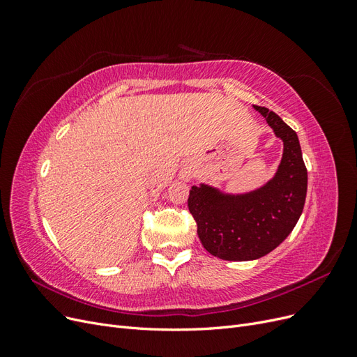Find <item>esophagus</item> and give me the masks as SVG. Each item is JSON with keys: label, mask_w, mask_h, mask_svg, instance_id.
<instances>
[{"label": "esophagus", "mask_w": 357, "mask_h": 357, "mask_svg": "<svg viewBox=\"0 0 357 357\" xmlns=\"http://www.w3.org/2000/svg\"><path fill=\"white\" fill-rule=\"evenodd\" d=\"M190 178H192V176L189 174V172H185V174H183V180L188 181V180H190Z\"/></svg>", "instance_id": "34e87169"}]
</instances>
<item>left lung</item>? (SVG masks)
<instances>
[{
  "mask_svg": "<svg viewBox=\"0 0 357 357\" xmlns=\"http://www.w3.org/2000/svg\"><path fill=\"white\" fill-rule=\"evenodd\" d=\"M277 138L283 156L273 178L253 190L231 193L199 183L189 192L188 207L205 250L223 261H255L273 252L294 231L307 197V168L296 132L282 117L253 105Z\"/></svg>",
  "mask_w": 357,
  "mask_h": 357,
  "instance_id": "obj_1",
  "label": "left lung"
}]
</instances>
